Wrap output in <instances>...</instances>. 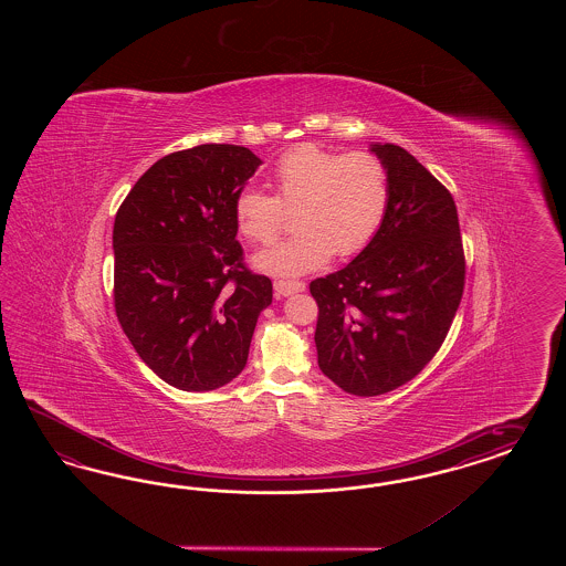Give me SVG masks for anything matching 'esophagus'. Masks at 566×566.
I'll list each match as a JSON object with an SVG mask.
<instances>
[{
	"label": "esophagus",
	"instance_id": "1",
	"mask_svg": "<svg viewBox=\"0 0 566 566\" xmlns=\"http://www.w3.org/2000/svg\"><path fill=\"white\" fill-rule=\"evenodd\" d=\"M274 291L277 296H289L294 292L305 291V282H298V280H275Z\"/></svg>",
	"mask_w": 566,
	"mask_h": 566
}]
</instances>
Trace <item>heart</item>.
Returning <instances> with one entry per match:
<instances>
[{"label": "heart", "instance_id": "heart-1", "mask_svg": "<svg viewBox=\"0 0 566 566\" xmlns=\"http://www.w3.org/2000/svg\"><path fill=\"white\" fill-rule=\"evenodd\" d=\"M275 195L240 190L234 222L242 239L270 244L296 213L291 239L253 259L265 274L303 275L332 255L353 258L376 237L390 206V174L374 154L329 151L305 143L277 159Z\"/></svg>", "mask_w": 566, "mask_h": 566}]
</instances>
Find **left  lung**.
Listing matches in <instances>:
<instances>
[{"instance_id":"8db88e82","label":"left lung","mask_w":566,"mask_h":566,"mask_svg":"<svg viewBox=\"0 0 566 566\" xmlns=\"http://www.w3.org/2000/svg\"><path fill=\"white\" fill-rule=\"evenodd\" d=\"M371 151L390 174V206L376 237L340 272L308 284L317 363L344 392L379 396L419 376L452 326L464 253L452 195L407 149Z\"/></svg>"}]
</instances>
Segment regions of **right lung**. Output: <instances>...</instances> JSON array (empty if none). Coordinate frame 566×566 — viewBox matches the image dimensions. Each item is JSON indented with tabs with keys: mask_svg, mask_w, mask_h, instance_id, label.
<instances>
[{
	"mask_svg": "<svg viewBox=\"0 0 566 566\" xmlns=\"http://www.w3.org/2000/svg\"><path fill=\"white\" fill-rule=\"evenodd\" d=\"M261 159L240 145H197L155 161L114 222V307L157 376L185 392L222 388L247 365L272 280L237 240L234 201Z\"/></svg>",
	"mask_w": 566,
	"mask_h": 566,
	"instance_id": "add662e5",
	"label": "right lung"
}]
</instances>
